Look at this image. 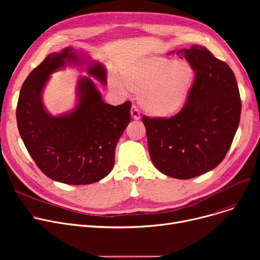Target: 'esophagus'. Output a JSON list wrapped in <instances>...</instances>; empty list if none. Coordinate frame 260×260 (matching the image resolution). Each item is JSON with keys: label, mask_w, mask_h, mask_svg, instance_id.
Here are the masks:
<instances>
[{"label": "esophagus", "mask_w": 260, "mask_h": 260, "mask_svg": "<svg viewBox=\"0 0 260 260\" xmlns=\"http://www.w3.org/2000/svg\"><path fill=\"white\" fill-rule=\"evenodd\" d=\"M131 114H132L133 119H135V120H139V119L141 118V115H140L139 109H138V107L136 106V105H133V106H132Z\"/></svg>", "instance_id": "esophagus-1"}]
</instances>
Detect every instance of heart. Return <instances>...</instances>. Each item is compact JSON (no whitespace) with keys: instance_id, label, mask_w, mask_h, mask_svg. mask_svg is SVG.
Listing matches in <instances>:
<instances>
[{"instance_id":"obj_1","label":"heart","mask_w":260,"mask_h":260,"mask_svg":"<svg viewBox=\"0 0 260 260\" xmlns=\"http://www.w3.org/2000/svg\"><path fill=\"white\" fill-rule=\"evenodd\" d=\"M196 75L194 66L187 61L154 57L129 66L123 72V80L114 76L111 83L122 94L131 89L142 91L140 101L145 111L166 117L182 108Z\"/></svg>"}]
</instances>
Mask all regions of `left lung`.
Wrapping results in <instances>:
<instances>
[{
    "mask_svg": "<svg viewBox=\"0 0 260 260\" xmlns=\"http://www.w3.org/2000/svg\"><path fill=\"white\" fill-rule=\"evenodd\" d=\"M176 53L192 64L196 80L181 111L148 118L147 145L156 169L177 179H190L215 169L225 157L239 125L241 101L230 66L200 45Z\"/></svg>",
    "mask_w": 260,
    "mask_h": 260,
    "instance_id": "obj_1",
    "label": "left lung"
}]
</instances>
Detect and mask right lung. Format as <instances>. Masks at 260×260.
I'll use <instances>...</instances> for the list:
<instances>
[{"label":"right lung","mask_w":260,"mask_h":260,"mask_svg":"<svg viewBox=\"0 0 260 260\" xmlns=\"http://www.w3.org/2000/svg\"><path fill=\"white\" fill-rule=\"evenodd\" d=\"M83 63L90 77L78 80L75 107L51 115L43 103L50 75L66 64ZM90 77L107 83L101 63L66 47L49 53L21 87L17 106L21 138L39 169L54 181L81 185L103 179L114 168L117 142L131 122V102L117 106L105 103Z\"/></svg>","instance_id":"1"}]
</instances>
